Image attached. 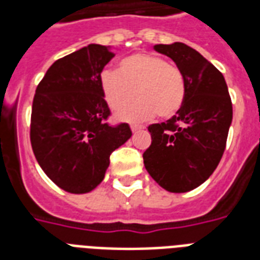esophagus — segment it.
I'll use <instances>...</instances> for the list:
<instances>
[{
	"instance_id": "1",
	"label": "esophagus",
	"mask_w": 260,
	"mask_h": 260,
	"mask_svg": "<svg viewBox=\"0 0 260 260\" xmlns=\"http://www.w3.org/2000/svg\"><path fill=\"white\" fill-rule=\"evenodd\" d=\"M140 129H142L140 126H138V125H131V131H132L134 134H136V132H139V131H140Z\"/></svg>"
}]
</instances>
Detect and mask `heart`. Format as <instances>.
I'll return each instance as SVG.
<instances>
[{
  "mask_svg": "<svg viewBox=\"0 0 260 260\" xmlns=\"http://www.w3.org/2000/svg\"><path fill=\"white\" fill-rule=\"evenodd\" d=\"M102 95L110 109L120 110L133 101L134 106L117 113L122 121L144 122L156 114L170 118L185 104L187 83L178 67L151 54H135L118 63V70H105L100 77Z\"/></svg>",
  "mask_w": 260,
  "mask_h": 260,
  "instance_id": "heart-1",
  "label": "heart"
}]
</instances>
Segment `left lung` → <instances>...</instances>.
<instances>
[{"instance_id": "left-lung-1", "label": "left lung", "mask_w": 260, "mask_h": 260, "mask_svg": "<svg viewBox=\"0 0 260 260\" xmlns=\"http://www.w3.org/2000/svg\"><path fill=\"white\" fill-rule=\"evenodd\" d=\"M171 58L187 83L181 110L166 122L148 126L151 146L144 166L158 185L185 193L213 174L224 154L232 122V102L222 74L200 52L183 43L156 44Z\"/></svg>"}]
</instances>
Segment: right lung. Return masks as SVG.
I'll use <instances>...</instances> for the list:
<instances>
[{
	"instance_id": "add662e5",
	"label": "right lung",
	"mask_w": 260,
	"mask_h": 260,
	"mask_svg": "<svg viewBox=\"0 0 260 260\" xmlns=\"http://www.w3.org/2000/svg\"><path fill=\"white\" fill-rule=\"evenodd\" d=\"M114 54L89 44L47 70L32 104L30 144L47 177L69 193L95 189L110 154L132 136L128 124H108L110 110L100 77Z\"/></svg>"
}]
</instances>
